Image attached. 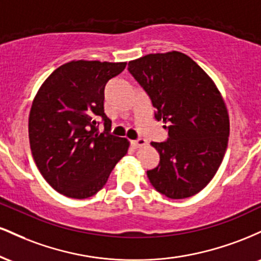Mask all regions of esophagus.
Instances as JSON below:
<instances>
[{"mask_svg": "<svg viewBox=\"0 0 261 261\" xmlns=\"http://www.w3.org/2000/svg\"><path fill=\"white\" fill-rule=\"evenodd\" d=\"M146 143H147V142H146V140L142 139V137H139V139H137V140L133 141V145H134L136 148L143 147V146H145Z\"/></svg>", "mask_w": 261, "mask_h": 261, "instance_id": "34e87169", "label": "esophagus"}]
</instances>
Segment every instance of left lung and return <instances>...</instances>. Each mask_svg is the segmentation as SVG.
I'll list each match as a JSON object with an SVG mask.
<instances>
[{"label":"left lung","mask_w":261,"mask_h":261,"mask_svg":"<svg viewBox=\"0 0 261 261\" xmlns=\"http://www.w3.org/2000/svg\"><path fill=\"white\" fill-rule=\"evenodd\" d=\"M128 72L145 89L155 120L168 130L152 142L160 164L147 170L149 182L169 199L201 191L224 157L229 136L226 104L207 73L185 54H149L128 62Z\"/></svg>","instance_id":"obj_1"}]
</instances>
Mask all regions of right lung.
Returning a JSON list of instances; mask_svg holds the SVG:
<instances>
[{
  "mask_svg": "<svg viewBox=\"0 0 261 261\" xmlns=\"http://www.w3.org/2000/svg\"><path fill=\"white\" fill-rule=\"evenodd\" d=\"M125 67L126 62H67L35 95L29 114L32 154L45 180L62 195L97 194L127 153L128 141L109 133L112 121L104 113L106 85Z\"/></svg>",
  "mask_w": 261,
  "mask_h": 261,
  "instance_id": "add662e5",
  "label": "right lung"
}]
</instances>
